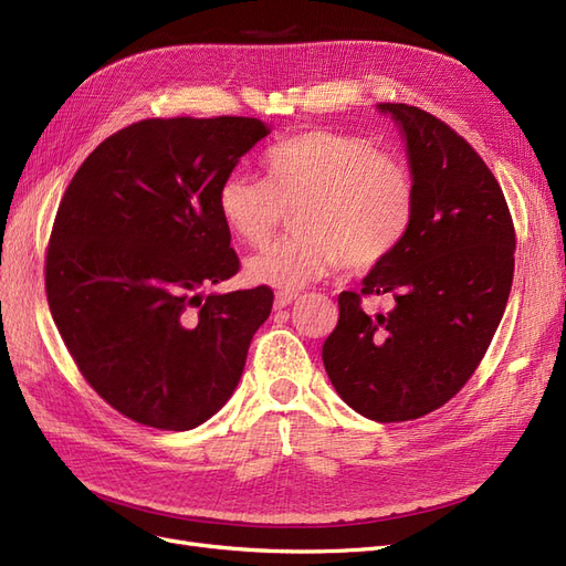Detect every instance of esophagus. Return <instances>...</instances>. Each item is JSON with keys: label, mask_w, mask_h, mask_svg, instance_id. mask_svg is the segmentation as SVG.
<instances>
[{"label": "esophagus", "mask_w": 566, "mask_h": 566, "mask_svg": "<svg viewBox=\"0 0 566 566\" xmlns=\"http://www.w3.org/2000/svg\"><path fill=\"white\" fill-rule=\"evenodd\" d=\"M293 300H297V293H293V290H281V293H276V297H273V306H276V310H283V306H287Z\"/></svg>", "instance_id": "esophagus-1"}]
</instances>
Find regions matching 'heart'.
<instances>
[{
    "label": "heart",
    "mask_w": 566,
    "mask_h": 566,
    "mask_svg": "<svg viewBox=\"0 0 566 566\" xmlns=\"http://www.w3.org/2000/svg\"><path fill=\"white\" fill-rule=\"evenodd\" d=\"M266 181L233 172L219 184L217 210L233 235L260 245L279 227L283 205L297 233L245 262L250 281L295 290L347 262L364 271L397 250L413 221L416 181L403 160L368 136L310 129L264 150Z\"/></svg>",
    "instance_id": "1"
}]
</instances>
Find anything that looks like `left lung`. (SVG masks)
Segmentation results:
<instances>
[{
  "mask_svg": "<svg viewBox=\"0 0 566 566\" xmlns=\"http://www.w3.org/2000/svg\"><path fill=\"white\" fill-rule=\"evenodd\" d=\"M401 127L416 181L413 221L364 287L339 293L323 345L337 394L375 422H403L453 399L482 361L515 273V227L479 153L432 113L380 104ZM395 297L368 317L363 297Z\"/></svg>",
  "mask_w": 566,
  "mask_h": 566,
  "instance_id": "1",
  "label": "left lung"
}]
</instances>
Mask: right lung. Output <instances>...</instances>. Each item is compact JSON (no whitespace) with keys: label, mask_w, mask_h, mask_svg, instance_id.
Masks as SVG:
<instances>
[{"label":"right lung","mask_w":566,"mask_h":566,"mask_svg":"<svg viewBox=\"0 0 566 566\" xmlns=\"http://www.w3.org/2000/svg\"><path fill=\"white\" fill-rule=\"evenodd\" d=\"M256 117H150L80 165L51 229L46 302L77 370L117 413L184 432L241 380L273 293L200 290L241 262L217 191L269 134Z\"/></svg>","instance_id":"add662e5"}]
</instances>
